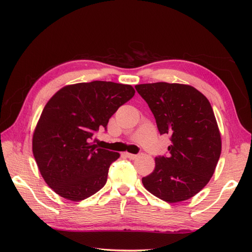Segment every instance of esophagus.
I'll return each mask as SVG.
<instances>
[{"mask_svg": "<svg viewBox=\"0 0 252 252\" xmlns=\"http://www.w3.org/2000/svg\"><path fill=\"white\" fill-rule=\"evenodd\" d=\"M125 155H126V158L132 159V160H133V159H135V158L137 157V155H134V154H130V153H126Z\"/></svg>", "mask_w": 252, "mask_h": 252, "instance_id": "34e87169", "label": "esophagus"}]
</instances>
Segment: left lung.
<instances>
[{
    "mask_svg": "<svg viewBox=\"0 0 252 252\" xmlns=\"http://www.w3.org/2000/svg\"><path fill=\"white\" fill-rule=\"evenodd\" d=\"M156 119L160 135L168 134V156L155 158V170L142 179L145 189L167 202L189 199L215 173L221 135L209 100L190 85H135Z\"/></svg>",
    "mask_w": 252,
    "mask_h": 252,
    "instance_id": "left-lung-1",
    "label": "left lung"
}]
</instances>
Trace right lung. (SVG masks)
<instances>
[{"label": "right lung", "mask_w": 252, "mask_h": 252, "mask_svg": "<svg viewBox=\"0 0 252 252\" xmlns=\"http://www.w3.org/2000/svg\"><path fill=\"white\" fill-rule=\"evenodd\" d=\"M131 85L92 81L61 89L47 101L32 140V152L46 184L68 200L80 201L106 184L119 153L96 145L110 117L134 96Z\"/></svg>", "instance_id": "1"}]
</instances>
